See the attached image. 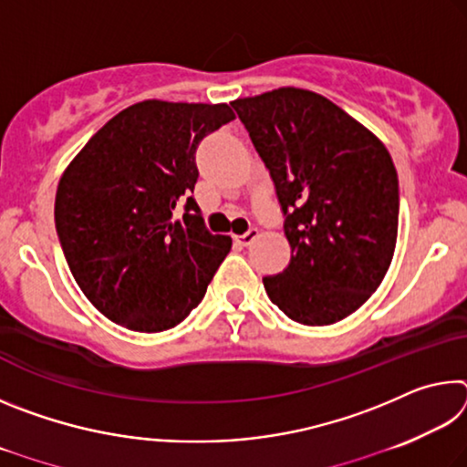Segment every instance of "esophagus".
<instances>
[{
  "label": "esophagus",
  "mask_w": 467,
  "mask_h": 467,
  "mask_svg": "<svg viewBox=\"0 0 467 467\" xmlns=\"http://www.w3.org/2000/svg\"><path fill=\"white\" fill-rule=\"evenodd\" d=\"M257 236H259V231H257V228H251L249 233H244V234H236V236H234V243H236V244H241V247H249V244H251L253 241H255Z\"/></svg>",
  "instance_id": "esophagus-1"
}]
</instances>
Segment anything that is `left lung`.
<instances>
[{
	"label": "left lung",
	"instance_id": "obj_1",
	"mask_svg": "<svg viewBox=\"0 0 467 467\" xmlns=\"http://www.w3.org/2000/svg\"><path fill=\"white\" fill-rule=\"evenodd\" d=\"M231 105L282 205L290 264L264 278L292 321L331 326L367 303L398 241V172L383 141L321 94L284 86Z\"/></svg>",
	"mask_w": 467,
	"mask_h": 467
}]
</instances>
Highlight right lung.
<instances>
[{"mask_svg":"<svg viewBox=\"0 0 467 467\" xmlns=\"http://www.w3.org/2000/svg\"><path fill=\"white\" fill-rule=\"evenodd\" d=\"M233 119L226 102L141 100L63 171L55 195L63 253L86 298L117 326L156 334L202 303L233 239L212 234L189 197L200 175L195 150Z\"/></svg>","mask_w":467,"mask_h":467,"instance_id":"add662e5","label":"right lung"}]
</instances>
